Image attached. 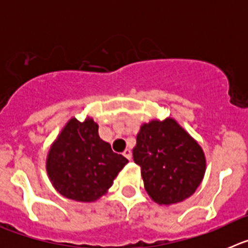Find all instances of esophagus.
<instances>
[{"mask_svg": "<svg viewBox=\"0 0 248 248\" xmlns=\"http://www.w3.org/2000/svg\"><path fill=\"white\" fill-rule=\"evenodd\" d=\"M123 155H124V156H125L128 160H131V150H130V149H125V150H124V153H123Z\"/></svg>", "mask_w": 248, "mask_h": 248, "instance_id": "obj_1", "label": "esophagus"}]
</instances>
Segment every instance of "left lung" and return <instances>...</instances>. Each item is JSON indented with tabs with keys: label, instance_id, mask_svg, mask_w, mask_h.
Wrapping results in <instances>:
<instances>
[{
	"label": "left lung",
	"instance_id": "8db88e82",
	"mask_svg": "<svg viewBox=\"0 0 248 248\" xmlns=\"http://www.w3.org/2000/svg\"><path fill=\"white\" fill-rule=\"evenodd\" d=\"M133 157L141 169L146 192L159 205L169 206L190 198L205 175L202 148L172 118L144 123Z\"/></svg>",
	"mask_w": 248,
	"mask_h": 248
}]
</instances>
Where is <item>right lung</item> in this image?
Listing matches in <instances>:
<instances>
[{
    "label": "right lung",
    "mask_w": 248,
    "mask_h": 248,
    "mask_svg": "<svg viewBox=\"0 0 248 248\" xmlns=\"http://www.w3.org/2000/svg\"><path fill=\"white\" fill-rule=\"evenodd\" d=\"M128 159L100 139L92 118L69 119L50 145L46 169L54 189L64 198L93 202L107 194Z\"/></svg>",
    "instance_id": "add662e5"
}]
</instances>
